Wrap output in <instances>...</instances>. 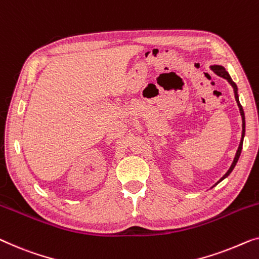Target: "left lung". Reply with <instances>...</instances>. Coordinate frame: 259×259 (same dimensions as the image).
<instances>
[{"label": "left lung", "instance_id": "8db88e82", "mask_svg": "<svg viewBox=\"0 0 259 259\" xmlns=\"http://www.w3.org/2000/svg\"><path fill=\"white\" fill-rule=\"evenodd\" d=\"M212 70H213V72H215L217 76H220V77H223L224 79H227L228 80V83H229L231 86H232V89H234V92H235V99H236V103H237V105H238V108H239V112H241V117H242V138H241V142H239V146H238V149H237V152H236V155H235V157H234V161H232V163H231V166H230V168L229 169H228V171L226 174H224L222 178H221L219 181H217V183H220L221 181H222V180H224L226 178H228V176L230 175V173L232 170H234V168H235V166H236V163H237V161H238V159H239V156H241V152H242V147H243V139H244V136H245V117H244V111H243V107H242V105H241V103H239V98H238V89H237V85H236L235 83H234V80L231 79V77H230V74L228 73V71L224 69L223 66H221V65H213V67H212ZM217 183H215V185H213L212 187H215ZM211 187V188H212Z\"/></svg>", "mask_w": 259, "mask_h": 259}]
</instances>
